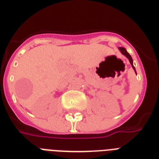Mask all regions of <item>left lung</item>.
Here are the masks:
<instances>
[{"instance_id": "8db88e82", "label": "left lung", "mask_w": 159, "mask_h": 159, "mask_svg": "<svg viewBox=\"0 0 159 159\" xmlns=\"http://www.w3.org/2000/svg\"><path fill=\"white\" fill-rule=\"evenodd\" d=\"M119 49L120 50V52H121V53H122V54L125 55L126 57H128V59L129 60V62H130V64L132 65V67H133L134 70V72H135V73H136L135 68H134V65H133V59H132V57H131V56L129 55V53L128 52L126 51L125 48H122V47H120V48H119Z\"/></svg>"}]
</instances>
